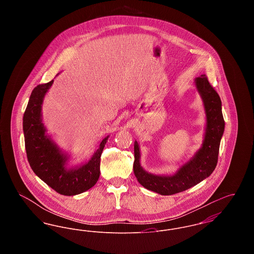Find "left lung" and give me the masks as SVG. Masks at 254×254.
Wrapping results in <instances>:
<instances>
[{
	"mask_svg": "<svg viewBox=\"0 0 254 254\" xmlns=\"http://www.w3.org/2000/svg\"><path fill=\"white\" fill-rule=\"evenodd\" d=\"M194 84L203 101L205 127L203 143L192 157L173 174H152L141 166L140 146L137 141L134 142L133 171L138 182L148 190L161 195L179 193L205 180L216 168L220 142L225 130L222 102L205 75L195 78Z\"/></svg>",
	"mask_w": 254,
	"mask_h": 254,
	"instance_id": "obj_1",
	"label": "left lung"
}]
</instances>
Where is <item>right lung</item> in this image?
<instances>
[{"label": "right lung", "instance_id": "1", "mask_svg": "<svg viewBox=\"0 0 254 254\" xmlns=\"http://www.w3.org/2000/svg\"><path fill=\"white\" fill-rule=\"evenodd\" d=\"M54 80L37 85L32 90L23 118L24 144L28 163L37 176L62 195L83 193L96 184L100 176V160L109 136L85 163L69 167L70 155L64 151L43 123L42 106Z\"/></svg>", "mask_w": 254, "mask_h": 254}]
</instances>
